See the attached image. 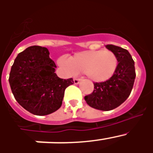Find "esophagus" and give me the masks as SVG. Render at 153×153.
I'll use <instances>...</instances> for the list:
<instances>
[{
	"label": "esophagus",
	"mask_w": 153,
	"mask_h": 153,
	"mask_svg": "<svg viewBox=\"0 0 153 153\" xmlns=\"http://www.w3.org/2000/svg\"><path fill=\"white\" fill-rule=\"evenodd\" d=\"M79 82H80V79H74V84H79Z\"/></svg>",
	"instance_id": "esophagus-1"
}]
</instances>
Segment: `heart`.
<instances>
[{
  "label": "heart",
  "instance_id": "1",
  "mask_svg": "<svg viewBox=\"0 0 153 153\" xmlns=\"http://www.w3.org/2000/svg\"><path fill=\"white\" fill-rule=\"evenodd\" d=\"M57 63L69 76L83 72L86 77L96 83H102L114 75L118 67V59L109 50H95L76 53L72 59L60 56Z\"/></svg>",
  "mask_w": 153,
  "mask_h": 153
}]
</instances>
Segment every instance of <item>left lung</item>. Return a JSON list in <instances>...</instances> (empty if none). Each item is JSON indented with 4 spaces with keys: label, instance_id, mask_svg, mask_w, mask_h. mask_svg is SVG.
<instances>
[{
    "label": "left lung",
    "instance_id": "obj_1",
    "mask_svg": "<svg viewBox=\"0 0 153 153\" xmlns=\"http://www.w3.org/2000/svg\"><path fill=\"white\" fill-rule=\"evenodd\" d=\"M116 53L118 67L114 75L107 81L94 83L93 92L84 97L86 103L94 109L109 111L126 101L132 91L136 72L135 63L127 50L113 44L106 46Z\"/></svg>",
    "mask_w": 153,
    "mask_h": 153
}]
</instances>
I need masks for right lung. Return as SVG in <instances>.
<instances>
[{"mask_svg":"<svg viewBox=\"0 0 153 153\" xmlns=\"http://www.w3.org/2000/svg\"><path fill=\"white\" fill-rule=\"evenodd\" d=\"M46 47L31 46L20 53L11 67L9 83L14 98L23 108L45 116L61 106L64 91L73 84L55 73L56 66Z\"/></svg>","mask_w":153,"mask_h":153,"instance_id":"obj_1","label":"right lung"}]
</instances>
